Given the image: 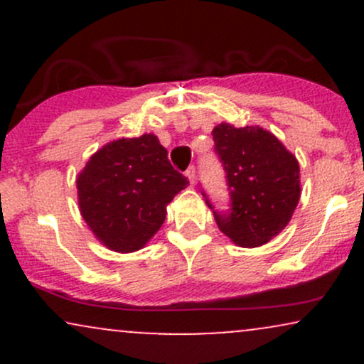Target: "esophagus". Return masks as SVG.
Listing matches in <instances>:
<instances>
[{
    "label": "esophagus",
    "mask_w": 364,
    "mask_h": 364,
    "mask_svg": "<svg viewBox=\"0 0 364 364\" xmlns=\"http://www.w3.org/2000/svg\"><path fill=\"white\" fill-rule=\"evenodd\" d=\"M186 176H188V179H190V185H195V181H196L195 166H190V168L186 169Z\"/></svg>",
    "instance_id": "esophagus-1"
}]
</instances>
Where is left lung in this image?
I'll list each match as a JSON object with an SVG mask.
<instances>
[{"mask_svg": "<svg viewBox=\"0 0 364 364\" xmlns=\"http://www.w3.org/2000/svg\"><path fill=\"white\" fill-rule=\"evenodd\" d=\"M212 135L231 195V212L219 214L202 191L217 225L243 248L269 243L289 224L301 196L298 159L260 127L220 123Z\"/></svg>", "mask_w": 364, "mask_h": 364, "instance_id": "left-lung-1", "label": "left lung"}]
</instances>
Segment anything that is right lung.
I'll use <instances>...</instances> for the list:
<instances>
[{
    "mask_svg": "<svg viewBox=\"0 0 364 364\" xmlns=\"http://www.w3.org/2000/svg\"><path fill=\"white\" fill-rule=\"evenodd\" d=\"M188 179L171 166L154 133L99 149L77 178L80 214L95 237L118 253L144 248Z\"/></svg>",
    "mask_w": 364,
    "mask_h": 364,
    "instance_id": "right-lung-1",
    "label": "right lung"
}]
</instances>
